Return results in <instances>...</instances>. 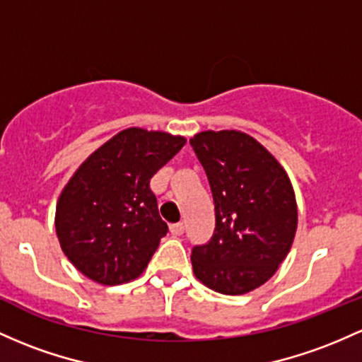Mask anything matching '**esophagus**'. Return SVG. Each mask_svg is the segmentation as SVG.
<instances>
[{
    "label": "esophagus",
    "mask_w": 362,
    "mask_h": 362,
    "mask_svg": "<svg viewBox=\"0 0 362 362\" xmlns=\"http://www.w3.org/2000/svg\"><path fill=\"white\" fill-rule=\"evenodd\" d=\"M184 230H185L184 223H175V225H170V233H172V235H175V237L182 235V233H184Z\"/></svg>",
    "instance_id": "34e87169"
}]
</instances>
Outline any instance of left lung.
Returning a JSON list of instances; mask_svg holds the SVG:
<instances>
[{
	"label": "left lung",
	"mask_w": 362,
	"mask_h": 362,
	"mask_svg": "<svg viewBox=\"0 0 362 362\" xmlns=\"http://www.w3.org/2000/svg\"><path fill=\"white\" fill-rule=\"evenodd\" d=\"M214 201L211 240L190 254L194 275L214 292L242 296L261 287L287 257L297 202L284 166L240 130H204L190 139Z\"/></svg>",
	"instance_id": "left-lung-1"
}]
</instances>
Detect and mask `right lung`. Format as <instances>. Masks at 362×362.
Here are the masks:
<instances>
[{"mask_svg": "<svg viewBox=\"0 0 362 362\" xmlns=\"http://www.w3.org/2000/svg\"><path fill=\"white\" fill-rule=\"evenodd\" d=\"M184 144L182 136L130 127L71 175L54 226L62 251L82 275L120 285L144 272L168 232L149 182Z\"/></svg>", "mask_w": 362, "mask_h": 362, "instance_id": "add662e5", "label": "right lung"}]
</instances>
